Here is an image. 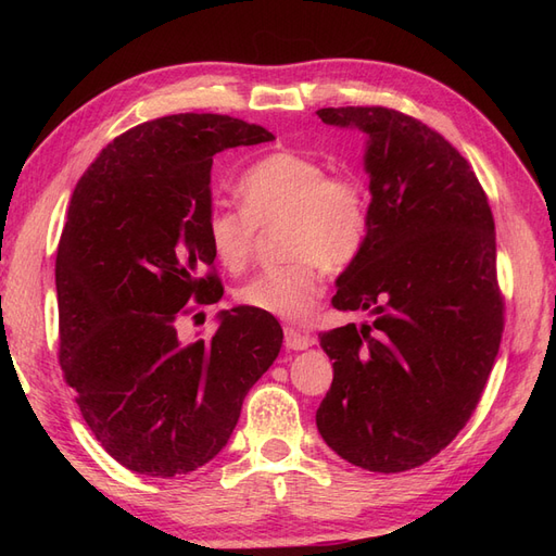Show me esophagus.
Returning a JSON list of instances; mask_svg holds the SVG:
<instances>
[{
	"mask_svg": "<svg viewBox=\"0 0 556 556\" xmlns=\"http://www.w3.org/2000/svg\"><path fill=\"white\" fill-rule=\"evenodd\" d=\"M315 343V339L311 333H304L292 327H285V348L288 350H306Z\"/></svg>",
	"mask_w": 556,
	"mask_h": 556,
	"instance_id": "34e87169",
	"label": "esophagus"
}]
</instances>
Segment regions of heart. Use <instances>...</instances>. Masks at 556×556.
<instances>
[{
  "label": "heart",
  "instance_id": "obj_1",
  "mask_svg": "<svg viewBox=\"0 0 556 556\" xmlns=\"http://www.w3.org/2000/svg\"><path fill=\"white\" fill-rule=\"evenodd\" d=\"M241 208L208 213L206 239L229 271L243 268L255 250L257 227L282 220L288 264L264 268L239 288L243 306L290 323L308 319L325 292V268L341 274L357 262L371 229L366 182L299 150H276L239 178Z\"/></svg>",
  "mask_w": 556,
  "mask_h": 556
}]
</instances>
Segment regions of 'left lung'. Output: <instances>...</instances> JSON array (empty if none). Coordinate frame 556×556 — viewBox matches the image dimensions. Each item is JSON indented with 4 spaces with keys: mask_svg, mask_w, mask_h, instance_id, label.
Returning <instances> with one entry per match:
<instances>
[{
    "mask_svg": "<svg viewBox=\"0 0 556 556\" xmlns=\"http://www.w3.org/2000/svg\"><path fill=\"white\" fill-rule=\"evenodd\" d=\"M317 115L366 134L371 229L331 304L374 323L319 333L333 382L315 422L345 462L401 473L452 443L492 374L503 333L494 217L459 150L425 123L384 106Z\"/></svg>",
    "mask_w": 556,
    "mask_h": 556,
    "instance_id": "1",
    "label": "left lung"
}]
</instances>
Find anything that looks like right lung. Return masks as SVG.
Segmentation results:
<instances>
[{
  "label": "right lung",
  "mask_w": 556,
  "mask_h": 556,
  "mask_svg": "<svg viewBox=\"0 0 556 556\" xmlns=\"http://www.w3.org/2000/svg\"><path fill=\"white\" fill-rule=\"evenodd\" d=\"M264 141L274 134L239 117H157L109 143L72 194L55 262L60 366L94 439L134 473L208 464L280 352L278 319L250 306L217 315L208 341L176 329L190 299L223 296L206 274L213 157Z\"/></svg>",
  "instance_id": "add662e5"
}]
</instances>
